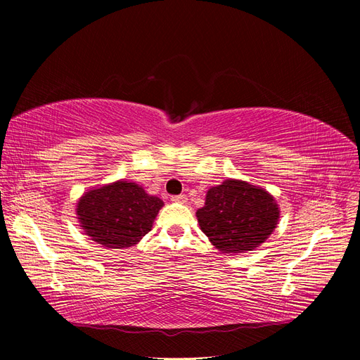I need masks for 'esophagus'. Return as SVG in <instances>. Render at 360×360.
I'll use <instances>...</instances> for the list:
<instances>
[{
    "instance_id": "obj_1",
    "label": "esophagus",
    "mask_w": 360,
    "mask_h": 360,
    "mask_svg": "<svg viewBox=\"0 0 360 360\" xmlns=\"http://www.w3.org/2000/svg\"><path fill=\"white\" fill-rule=\"evenodd\" d=\"M171 201L180 202V204H186L188 202V197H186V195H176V197L171 198Z\"/></svg>"
}]
</instances>
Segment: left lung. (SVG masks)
Wrapping results in <instances>:
<instances>
[{
    "label": "left lung",
    "mask_w": 360,
    "mask_h": 360,
    "mask_svg": "<svg viewBox=\"0 0 360 360\" xmlns=\"http://www.w3.org/2000/svg\"><path fill=\"white\" fill-rule=\"evenodd\" d=\"M202 233L222 254L254 250L275 231L279 207L263 188L228 179L210 188L197 212Z\"/></svg>",
    "instance_id": "left-lung-1"
}]
</instances>
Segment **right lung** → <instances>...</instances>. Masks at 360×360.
I'll return each mask as SVG.
<instances>
[{
	"instance_id": "add662e5",
	"label": "right lung",
	"mask_w": 360,
	"mask_h": 360,
	"mask_svg": "<svg viewBox=\"0 0 360 360\" xmlns=\"http://www.w3.org/2000/svg\"><path fill=\"white\" fill-rule=\"evenodd\" d=\"M163 201L136 183L118 180L85 192L76 204L79 226L91 240L110 249L136 245L153 226Z\"/></svg>"
}]
</instances>
